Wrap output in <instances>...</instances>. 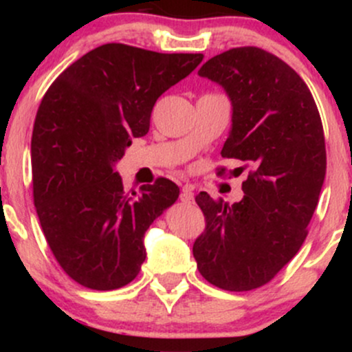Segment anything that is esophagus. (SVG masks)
Segmentation results:
<instances>
[{
	"mask_svg": "<svg viewBox=\"0 0 352 352\" xmlns=\"http://www.w3.org/2000/svg\"><path fill=\"white\" fill-rule=\"evenodd\" d=\"M180 200L184 201V204H192L193 201V187L192 185H184L182 187V193H180Z\"/></svg>",
	"mask_w": 352,
	"mask_h": 352,
	"instance_id": "obj_1",
	"label": "esophagus"
}]
</instances>
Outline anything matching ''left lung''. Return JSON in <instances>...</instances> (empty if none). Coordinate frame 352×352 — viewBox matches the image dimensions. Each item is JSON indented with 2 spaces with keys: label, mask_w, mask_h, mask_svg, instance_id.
Returning <instances> with one entry per match:
<instances>
[{
  "label": "left lung",
  "mask_w": 352,
  "mask_h": 352,
  "mask_svg": "<svg viewBox=\"0 0 352 352\" xmlns=\"http://www.w3.org/2000/svg\"><path fill=\"white\" fill-rule=\"evenodd\" d=\"M200 78L220 84L232 102L221 157L243 160L250 175L233 205L195 197L207 228L193 243L197 268L227 292L272 281L301 248L326 175L316 102L296 71L260 47H235L208 59Z\"/></svg>",
  "instance_id": "left-lung-1"
}]
</instances>
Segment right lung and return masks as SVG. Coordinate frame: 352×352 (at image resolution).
<instances>
[{
  "label": "right lung",
  "instance_id": "right-lung-1",
  "mask_svg": "<svg viewBox=\"0 0 352 352\" xmlns=\"http://www.w3.org/2000/svg\"><path fill=\"white\" fill-rule=\"evenodd\" d=\"M204 54H162L109 43L51 84L31 139L33 195L60 268L91 289L122 288L145 260L144 235L179 199L168 179L125 195L116 164L151 127L157 99Z\"/></svg>",
  "mask_w": 352,
  "mask_h": 352
}]
</instances>
